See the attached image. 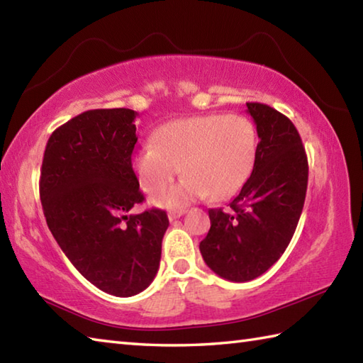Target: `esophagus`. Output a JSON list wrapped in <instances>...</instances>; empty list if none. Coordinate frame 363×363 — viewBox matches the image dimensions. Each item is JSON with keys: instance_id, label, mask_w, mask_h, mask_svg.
<instances>
[{"instance_id": "1", "label": "esophagus", "mask_w": 363, "mask_h": 363, "mask_svg": "<svg viewBox=\"0 0 363 363\" xmlns=\"http://www.w3.org/2000/svg\"><path fill=\"white\" fill-rule=\"evenodd\" d=\"M184 214H186V209H177V211H169L168 213V219L173 222L176 219H179V217H182Z\"/></svg>"}]
</instances>
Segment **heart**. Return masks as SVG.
<instances>
[{
    "instance_id": "1",
    "label": "heart",
    "mask_w": 363,
    "mask_h": 363,
    "mask_svg": "<svg viewBox=\"0 0 363 363\" xmlns=\"http://www.w3.org/2000/svg\"><path fill=\"white\" fill-rule=\"evenodd\" d=\"M257 130L247 117L214 114L169 122L157 131L154 146L133 157V169L144 192L164 188L181 167L186 177L152 195V204L181 209L213 196L227 200L240 192L257 159Z\"/></svg>"
}]
</instances>
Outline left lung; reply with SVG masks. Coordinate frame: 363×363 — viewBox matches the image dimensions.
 <instances>
[{
  "label": "left lung",
  "instance_id": "8db88e82",
  "mask_svg": "<svg viewBox=\"0 0 363 363\" xmlns=\"http://www.w3.org/2000/svg\"><path fill=\"white\" fill-rule=\"evenodd\" d=\"M257 125L252 174L230 203L209 209L211 228L200 242L206 265L220 278L246 282L279 260L295 233L308 187V159L295 125L262 103H246Z\"/></svg>",
  "mask_w": 363,
  "mask_h": 363
}]
</instances>
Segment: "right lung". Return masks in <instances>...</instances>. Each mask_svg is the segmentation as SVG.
<instances>
[{
    "instance_id": "obj_1",
    "label": "right lung",
    "mask_w": 363,
    "mask_h": 363,
    "mask_svg": "<svg viewBox=\"0 0 363 363\" xmlns=\"http://www.w3.org/2000/svg\"><path fill=\"white\" fill-rule=\"evenodd\" d=\"M133 109H91L50 135L39 195L48 227L85 279L116 296L154 281L169 225L162 209L128 214L144 196L131 167Z\"/></svg>"
}]
</instances>
